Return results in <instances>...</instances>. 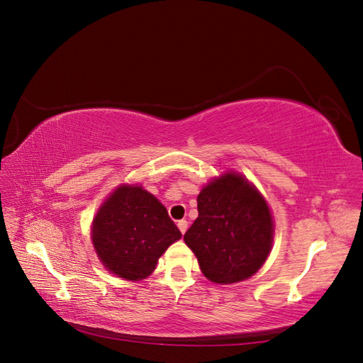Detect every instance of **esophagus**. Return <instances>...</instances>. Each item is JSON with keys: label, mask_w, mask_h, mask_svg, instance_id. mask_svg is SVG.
Returning a JSON list of instances; mask_svg holds the SVG:
<instances>
[{"label": "esophagus", "mask_w": 363, "mask_h": 363, "mask_svg": "<svg viewBox=\"0 0 363 363\" xmlns=\"http://www.w3.org/2000/svg\"><path fill=\"white\" fill-rule=\"evenodd\" d=\"M177 227L180 228V232H182V235H184V232H186V230H188V221H186V219H180V221L177 223Z\"/></svg>", "instance_id": "1"}]
</instances>
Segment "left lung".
I'll return each mask as SVG.
<instances>
[{
	"mask_svg": "<svg viewBox=\"0 0 363 363\" xmlns=\"http://www.w3.org/2000/svg\"><path fill=\"white\" fill-rule=\"evenodd\" d=\"M199 218L184 233L201 272L215 283L251 277L267 260L272 244L271 212L252 186L230 172L200 192Z\"/></svg>",
	"mask_w": 363,
	"mask_h": 363,
	"instance_id": "left-lung-1",
	"label": "left lung"
}]
</instances>
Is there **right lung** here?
I'll return each instance as SVG.
<instances>
[{
	"mask_svg": "<svg viewBox=\"0 0 363 363\" xmlns=\"http://www.w3.org/2000/svg\"><path fill=\"white\" fill-rule=\"evenodd\" d=\"M182 238L155 195L139 186H121L98 211L92 242L104 267L125 280H142L157 259Z\"/></svg>",
	"mask_w": 363,
	"mask_h": 363,
	"instance_id": "1",
	"label": "right lung"
}]
</instances>
